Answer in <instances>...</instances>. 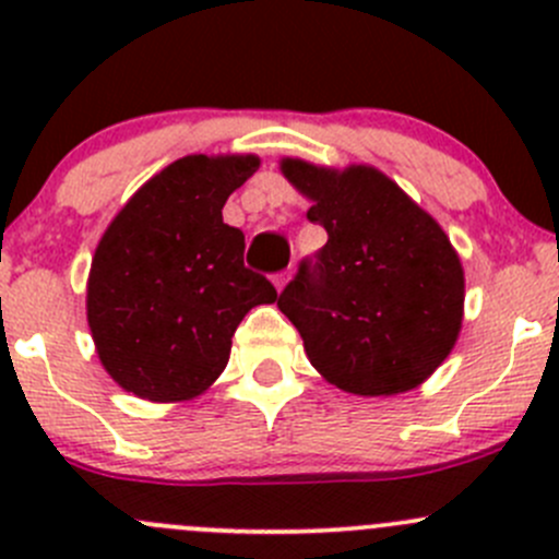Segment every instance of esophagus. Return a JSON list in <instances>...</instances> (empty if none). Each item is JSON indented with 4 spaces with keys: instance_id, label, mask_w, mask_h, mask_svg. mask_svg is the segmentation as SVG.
<instances>
[{
    "instance_id": "34e87169",
    "label": "esophagus",
    "mask_w": 559,
    "mask_h": 559,
    "mask_svg": "<svg viewBox=\"0 0 559 559\" xmlns=\"http://www.w3.org/2000/svg\"><path fill=\"white\" fill-rule=\"evenodd\" d=\"M289 278H292V270H286V273H278V275H275V278H273L275 289L284 292V289H286V284H289Z\"/></svg>"
}]
</instances>
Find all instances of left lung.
Segmentation results:
<instances>
[{
  "instance_id": "left-lung-1",
  "label": "left lung",
  "mask_w": 559,
  "mask_h": 559,
  "mask_svg": "<svg viewBox=\"0 0 559 559\" xmlns=\"http://www.w3.org/2000/svg\"><path fill=\"white\" fill-rule=\"evenodd\" d=\"M281 173L326 229L316 267L302 264L278 297L313 368L359 397L425 384L465 316V270L449 235L373 165L284 156Z\"/></svg>"
}]
</instances>
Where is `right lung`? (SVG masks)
<instances>
[{"mask_svg": "<svg viewBox=\"0 0 559 559\" xmlns=\"http://www.w3.org/2000/svg\"><path fill=\"white\" fill-rule=\"evenodd\" d=\"M257 154H191L145 180L112 216L86 281L94 348L112 381L151 403L200 397L224 373L243 316L278 300L243 264L222 207Z\"/></svg>", "mask_w": 559, "mask_h": 559, "instance_id": "1", "label": "right lung"}]
</instances>
